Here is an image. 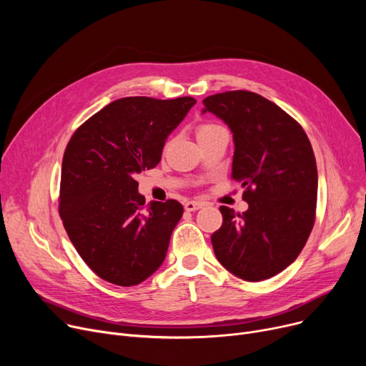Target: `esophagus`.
<instances>
[{
	"mask_svg": "<svg viewBox=\"0 0 366 366\" xmlns=\"http://www.w3.org/2000/svg\"><path fill=\"white\" fill-rule=\"evenodd\" d=\"M203 206L204 204L202 202H187L185 203V210H188V212H194V210H199Z\"/></svg>",
	"mask_w": 366,
	"mask_h": 366,
	"instance_id": "esophagus-1",
	"label": "esophagus"
}]
</instances>
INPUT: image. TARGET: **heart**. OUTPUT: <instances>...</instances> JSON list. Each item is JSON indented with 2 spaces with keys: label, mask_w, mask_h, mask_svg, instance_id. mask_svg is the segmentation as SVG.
<instances>
[{
  "label": "heart",
  "mask_w": 366,
  "mask_h": 366,
  "mask_svg": "<svg viewBox=\"0 0 366 366\" xmlns=\"http://www.w3.org/2000/svg\"><path fill=\"white\" fill-rule=\"evenodd\" d=\"M219 126H217V124H200L199 127H197V138L199 137H203V134H206V133H209V132H212V130H215V129H218Z\"/></svg>",
  "instance_id": "heart-1"
}]
</instances>
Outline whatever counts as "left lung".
<instances>
[{
    "label": "left lung",
    "instance_id": "left-lung-1",
    "mask_svg": "<svg viewBox=\"0 0 366 366\" xmlns=\"http://www.w3.org/2000/svg\"><path fill=\"white\" fill-rule=\"evenodd\" d=\"M212 112L233 133L234 181L249 207L221 206L224 222L212 234L218 261L247 280L270 279L291 265L315 225L317 167L302 127L280 107L246 90L207 96Z\"/></svg>",
    "mask_w": 366,
    "mask_h": 366
}]
</instances>
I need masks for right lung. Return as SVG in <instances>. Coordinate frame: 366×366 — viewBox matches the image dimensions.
<instances>
[{
	"label": "right lung",
	"mask_w": 366,
	"mask_h": 366,
	"mask_svg": "<svg viewBox=\"0 0 366 366\" xmlns=\"http://www.w3.org/2000/svg\"><path fill=\"white\" fill-rule=\"evenodd\" d=\"M194 104L189 96L122 98L69 139L59 215L76 252L101 279L134 286L163 264L184 207L177 200L147 206L134 177L160 163L167 137Z\"/></svg>",
	"instance_id": "right-lung-1"
}]
</instances>
